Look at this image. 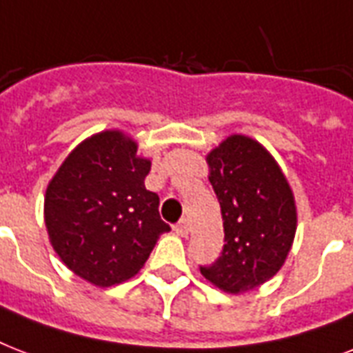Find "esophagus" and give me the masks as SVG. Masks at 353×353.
<instances>
[{
  "label": "esophagus",
  "instance_id": "34e87169",
  "mask_svg": "<svg viewBox=\"0 0 353 353\" xmlns=\"http://www.w3.org/2000/svg\"><path fill=\"white\" fill-rule=\"evenodd\" d=\"M174 231H176L179 236H187L188 232H190V225H188L187 218H183V220L174 227Z\"/></svg>",
  "mask_w": 353,
  "mask_h": 353
}]
</instances>
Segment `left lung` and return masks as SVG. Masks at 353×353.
Here are the masks:
<instances>
[{
  "mask_svg": "<svg viewBox=\"0 0 353 353\" xmlns=\"http://www.w3.org/2000/svg\"><path fill=\"white\" fill-rule=\"evenodd\" d=\"M207 163L225 245L214 263L199 271L227 293L254 290L279 273L291 249L296 231L293 192L268 150L243 135L225 139Z\"/></svg>",
  "mask_w": 353,
  "mask_h": 353,
  "instance_id": "left-lung-1",
  "label": "left lung"
}]
</instances>
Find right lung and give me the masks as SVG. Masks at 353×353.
<instances>
[{
    "label": "right lung",
    "mask_w": 353,
    "mask_h": 353,
    "mask_svg": "<svg viewBox=\"0 0 353 353\" xmlns=\"http://www.w3.org/2000/svg\"><path fill=\"white\" fill-rule=\"evenodd\" d=\"M150 161L121 132L85 139L68 155L46 192L54 251L74 274L108 288L137 273L170 225L159 196L144 187Z\"/></svg>",
    "instance_id": "obj_1"
}]
</instances>
